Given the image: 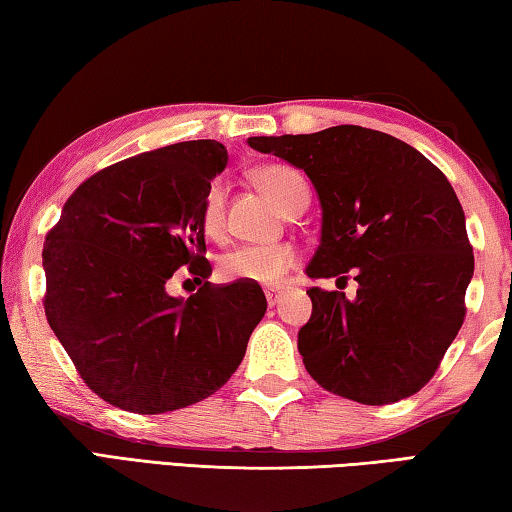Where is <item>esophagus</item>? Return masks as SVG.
Returning <instances> with one entry per match:
<instances>
[{
    "label": "esophagus",
    "instance_id": "1",
    "mask_svg": "<svg viewBox=\"0 0 512 512\" xmlns=\"http://www.w3.org/2000/svg\"><path fill=\"white\" fill-rule=\"evenodd\" d=\"M280 298H282V291H280V289H266V302H268V307H275L277 302H280Z\"/></svg>",
    "mask_w": 512,
    "mask_h": 512
}]
</instances>
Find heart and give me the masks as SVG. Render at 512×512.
Listing matches in <instances>:
<instances>
[{"label": "heart", "instance_id": "obj_1", "mask_svg": "<svg viewBox=\"0 0 512 512\" xmlns=\"http://www.w3.org/2000/svg\"><path fill=\"white\" fill-rule=\"evenodd\" d=\"M255 183L282 212L300 201H307V183L296 169L284 164H268L255 171ZM203 230L207 237H219L225 221V187L212 183L207 189L203 212ZM298 264L296 248L289 244H244L221 257L219 271L230 282H255L262 287H277L284 275Z\"/></svg>", "mask_w": 512, "mask_h": 512}]
</instances>
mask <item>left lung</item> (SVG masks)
Returning <instances> with one entry per match:
<instances>
[{
    "label": "left lung",
    "mask_w": 512,
    "mask_h": 512,
    "mask_svg": "<svg viewBox=\"0 0 512 512\" xmlns=\"http://www.w3.org/2000/svg\"><path fill=\"white\" fill-rule=\"evenodd\" d=\"M309 176L323 207L307 275H354L357 298L311 287L298 332L302 363L325 391L381 406L433 377L465 318L474 255L445 173L393 135L332 126L311 135L248 137Z\"/></svg>",
    "instance_id": "obj_1"
}]
</instances>
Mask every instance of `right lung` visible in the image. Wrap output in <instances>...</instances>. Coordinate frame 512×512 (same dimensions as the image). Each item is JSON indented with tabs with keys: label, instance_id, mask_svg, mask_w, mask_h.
I'll return each instance as SVG.
<instances>
[{
	"label": "right lung",
	"instance_id": "1",
	"mask_svg": "<svg viewBox=\"0 0 512 512\" xmlns=\"http://www.w3.org/2000/svg\"><path fill=\"white\" fill-rule=\"evenodd\" d=\"M228 164L216 140L162 146L94 173L67 198L42 248L49 327L101 400L155 415L210 397L266 314L255 282L212 284L203 201ZM187 265V301L166 282Z\"/></svg>",
	"mask_w": 512,
	"mask_h": 512
}]
</instances>
